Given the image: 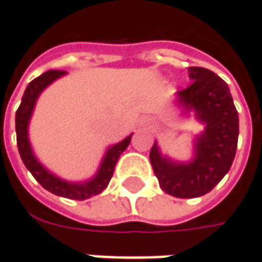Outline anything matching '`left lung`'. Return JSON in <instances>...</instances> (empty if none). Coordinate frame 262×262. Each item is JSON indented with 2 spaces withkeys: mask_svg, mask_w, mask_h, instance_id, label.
<instances>
[{
  "mask_svg": "<svg viewBox=\"0 0 262 262\" xmlns=\"http://www.w3.org/2000/svg\"><path fill=\"white\" fill-rule=\"evenodd\" d=\"M188 77L193 82L177 93V101L206 124L194 142L193 161L184 164L162 157L157 142L149 154L161 188L178 199L200 197L219 184L232 167L239 135L238 112L228 84L200 67L188 68Z\"/></svg>",
  "mask_w": 262,
  "mask_h": 262,
  "instance_id": "left-lung-1",
  "label": "left lung"
}]
</instances>
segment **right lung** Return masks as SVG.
Returning <instances> with one entry per match:
<instances>
[{
    "instance_id": "obj_1",
    "label": "right lung",
    "mask_w": 262,
    "mask_h": 262,
    "mask_svg": "<svg viewBox=\"0 0 262 262\" xmlns=\"http://www.w3.org/2000/svg\"><path fill=\"white\" fill-rule=\"evenodd\" d=\"M65 74H67L65 71H48V72L41 74L40 77L33 79L27 85L23 98H21V104L15 113L17 146H18V152H20V157L23 159L26 168L32 172V176L37 180V183L43 188H46L48 191L56 194V195L67 197V199L85 200V199L100 194L108 185L112 177H113L114 167L120 158L122 152H124V149L129 146L133 133L129 135L126 139H123L122 142L107 149L103 161H101V165L98 168V172L85 183H69V181L60 180L59 177L49 172L33 154L30 140H29V122H30V117L34 110V104L37 101L41 91L48 85H50L55 79H58Z\"/></svg>"
}]
</instances>
